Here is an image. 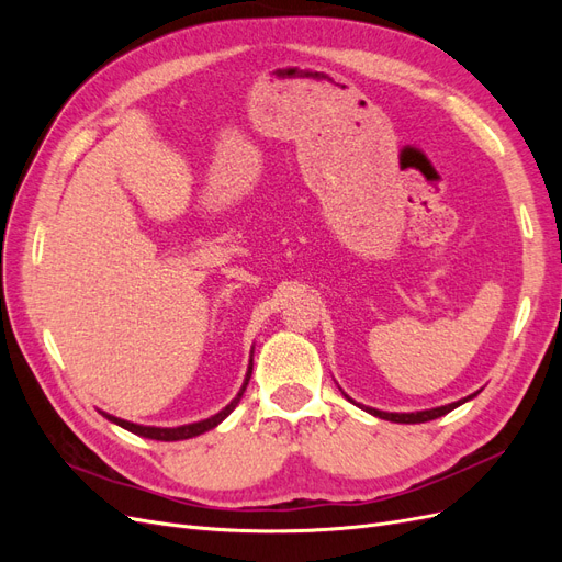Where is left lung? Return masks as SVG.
Returning <instances> with one entry per match:
<instances>
[{"label": "left lung", "mask_w": 562, "mask_h": 562, "mask_svg": "<svg viewBox=\"0 0 562 562\" xmlns=\"http://www.w3.org/2000/svg\"><path fill=\"white\" fill-rule=\"evenodd\" d=\"M342 394H345V391H342ZM345 396H347V394H345ZM473 396H479V391H475V394H471V396H467V398H462V401H454V403L440 405V407H431V411H417V413H384V411H378V407H368V405L356 403V401H351L349 396H347V398H349L351 403L359 405V407H363L366 413L375 415V417H380V419H386V422H396V424H422V422H431V419H438V417L448 415L450 411H454V407H459V405H462V403L471 401Z\"/></svg>", "instance_id": "left-lung-1"}]
</instances>
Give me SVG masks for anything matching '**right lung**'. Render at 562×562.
Listing matches in <instances>:
<instances>
[{"label":"right lung","mask_w":562,"mask_h":562,"mask_svg":"<svg viewBox=\"0 0 562 562\" xmlns=\"http://www.w3.org/2000/svg\"><path fill=\"white\" fill-rule=\"evenodd\" d=\"M250 375H252V351H250L248 370H246V378H244V384H241V389H239V394H236V396L223 407V411L215 413L213 417L201 419V422H192V424H182V427H143V424H133V422H126V419H122V417H114V415L103 413V411H98V413L103 415L105 419H110L112 424H116V427H122V429H126V431H131V434H135V436L151 438V440H187V438H194V436H201V434H206V431L215 429L220 422L229 417V413L234 411V407L239 405V401H241V396H244V391H246V386H248Z\"/></svg>","instance_id":"obj_1"}]
</instances>
